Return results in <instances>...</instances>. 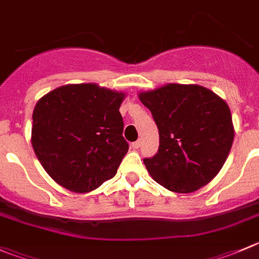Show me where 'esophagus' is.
Here are the masks:
<instances>
[{
  "instance_id": "esophagus-1",
  "label": "esophagus",
  "mask_w": 259,
  "mask_h": 259,
  "mask_svg": "<svg viewBox=\"0 0 259 259\" xmlns=\"http://www.w3.org/2000/svg\"><path fill=\"white\" fill-rule=\"evenodd\" d=\"M140 144H142V142H140V140H137V142H134L132 144V147L134 148V149H138V148L140 147Z\"/></svg>"
}]
</instances>
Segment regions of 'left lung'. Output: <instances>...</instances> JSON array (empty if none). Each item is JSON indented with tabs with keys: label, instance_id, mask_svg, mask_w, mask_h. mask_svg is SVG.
Returning a JSON list of instances; mask_svg holds the SVG:
<instances>
[{
	"label": "left lung",
	"instance_id": "left-lung-1",
	"mask_svg": "<svg viewBox=\"0 0 259 259\" xmlns=\"http://www.w3.org/2000/svg\"><path fill=\"white\" fill-rule=\"evenodd\" d=\"M159 132V149L144 164L155 182L190 193L207 185L224 165L234 140L227 102L199 84L168 83L140 92Z\"/></svg>",
	"mask_w": 259,
	"mask_h": 259
}]
</instances>
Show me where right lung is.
Returning a JSON list of instances; mask_svg holds the SVG:
<instances>
[{
	"mask_svg": "<svg viewBox=\"0 0 259 259\" xmlns=\"http://www.w3.org/2000/svg\"><path fill=\"white\" fill-rule=\"evenodd\" d=\"M125 94L96 83L48 92L32 112L31 144L48 175L73 192H90L114 177L127 153L119 109Z\"/></svg>",
	"mask_w": 259,
	"mask_h": 259,
	"instance_id": "obj_1",
	"label": "right lung"
}]
</instances>
